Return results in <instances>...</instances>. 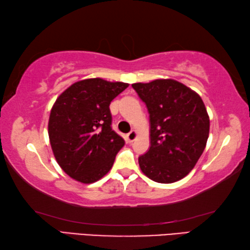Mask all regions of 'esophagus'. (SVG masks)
I'll return each instance as SVG.
<instances>
[{"mask_svg":"<svg viewBox=\"0 0 250 250\" xmlns=\"http://www.w3.org/2000/svg\"><path fill=\"white\" fill-rule=\"evenodd\" d=\"M135 138H137V131H135V130H132L131 132L126 134V141L130 142V143L133 142L135 140Z\"/></svg>","mask_w":250,"mask_h":250,"instance_id":"obj_1","label":"esophagus"}]
</instances>
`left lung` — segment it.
Masks as SVG:
<instances>
[{
    "label": "left lung",
    "mask_w": 250,
    "mask_h": 250,
    "mask_svg": "<svg viewBox=\"0 0 250 250\" xmlns=\"http://www.w3.org/2000/svg\"><path fill=\"white\" fill-rule=\"evenodd\" d=\"M150 118L151 146L139 156L141 171L158 183L183 179L206 146L209 117L200 95L174 79L132 83Z\"/></svg>",
    "instance_id": "8db88e82"
}]
</instances>
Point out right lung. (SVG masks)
Returning a JSON list of instances; mask_svg holds the SVG:
<instances>
[{
	"mask_svg": "<svg viewBox=\"0 0 250 250\" xmlns=\"http://www.w3.org/2000/svg\"><path fill=\"white\" fill-rule=\"evenodd\" d=\"M128 86L101 78L83 79L55 101L48 121L50 146L71 179L94 183L112 167L125 140L111 128L109 105Z\"/></svg>",
	"mask_w": 250,
	"mask_h": 250,
	"instance_id": "1",
	"label": "right lung"
}]
</instances>
